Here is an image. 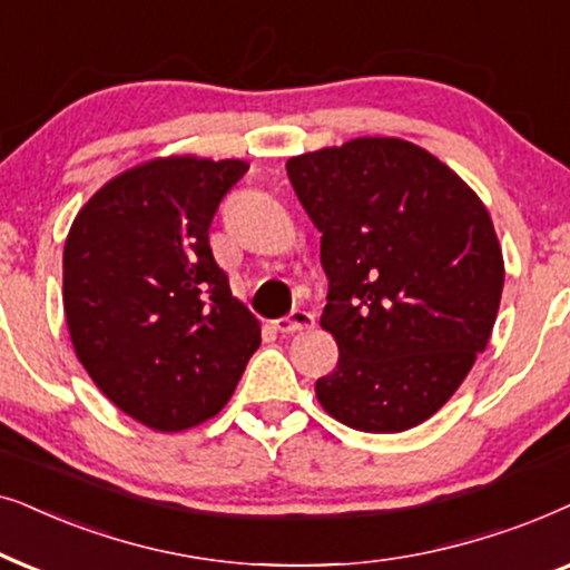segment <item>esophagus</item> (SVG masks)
<instances>
[{
	"label": "esophagus",
	"instance_id": "34e87169",
	"mask_svg": "<svg viewBox=\"0 0 570 570\" xmlns=\"http://www.w3.org/2000/svg\"><path fill=\"white\" fill-rule=\"evenodd\" d=\"M273 328L278 333H299V331H313L315 328V315L307 309H294L292 315L278 317L273 321Z\"/></svg>",
	"mask_w": 570,
	"mask_h": 570
}]
</instances>
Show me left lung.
Segmentation results:
<instances>
[{
    "label": "left lung",
    "instance_id": "8db88e82",
    "mask_svg": "<svg viewBox=\"0 0 570 570\" xmlns=\"http://www.w3.org/2000/svg\"><path fill=\"white\" fill-rule=\"evenodd\" d=\"M286 174L323 234L321 325L338 344L317 401L352 430L416 428L459 391L495 325L505 265L488 208L401 138L292 156Z\"/></svg>",
    "mask_w": 570,
    "mask_h": 570
}]
</instances>
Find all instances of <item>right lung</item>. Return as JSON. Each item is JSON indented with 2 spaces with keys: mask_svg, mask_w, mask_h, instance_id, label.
<instances>
[{
  "mask_svg": "<svg viewBox=\"0 0 570 570\" xmlns=\"http://www.w3.org/2000/svg\"><path fill=\"white\" fill-rule=\"evenodd\" d=\"M239 158L166 156L117 174L75 216L62 299L75 354L106 399L158 432L226 406L261 346V323L208 245Z\"/></svg>",
  "mask_w": 570,
  "mask_h": 570,
  "instance_id": "right-lung-1",
  "label": "right lung"
}]
</instances>
